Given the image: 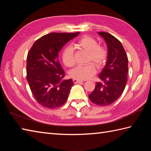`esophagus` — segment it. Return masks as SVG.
<instances>
[{"label": "esophagus", "instance_id": "34e87169", "mask_svg": "<svg viewBox=\"0 0 151 151\" xmlns=\"http://www.w3.org/2000/svg\"><path fill=\"white\" fill-rule=\"evenodd\" d=\"M73 82L74 84H76V83H79V82H82V81H81V80H78V79H73Z\"/></svg>", "mask_w": 151, "mask_h": 151}]
</instances>
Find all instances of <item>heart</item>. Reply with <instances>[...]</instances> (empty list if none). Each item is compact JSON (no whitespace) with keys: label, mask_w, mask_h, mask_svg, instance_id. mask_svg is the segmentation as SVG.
Here are the masks:
<instances>
[{"label":"heart","mask_w":151,"mask_h":151,"mask_svg":"<svg viewBox=\"0 0 151 151\" xmlns=\"http://www.w3.org/2000/svg\"><path fill=\"white\" fill-rule=\"evenodd\" d=\"M76 45L80 49L88 52L87 62L84 65H78L70 70V76L78 80H87L95 75L97 69L94 64L98 68L103 66L108 58V50L104 46L99 45L95 38L89 36H84L77 41ZM63 63L67 67H73L75 64L74 51L71 47H67L62 53ZM93 63L94 64L92 63Z\"/></svg>","instance_id":"obj_1"}]
</instances>
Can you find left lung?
Instances as JSON below:
<instances>
[{
	"mask_svg": "<svg viewBox=\"0 0 151 151\" xmlns=\"http://www.w3.org/2000/svg\"><path fill=\"white\" fill-rule=\"evenodd\" d=\"M99 34L104 38L108 47V58L99 78L103 82L96 83L89 98L99 106H108L116 101L123 93L127 82L128 57L121 43L105 32Z\"/></svg>",
	"mask_w": 151,
	"mask_h": 151,
	"instance_id": "left-lung-1",
	"label": "left lung"
}]
</instances>
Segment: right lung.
<instances>
[{"label":"right lung","instance_id":"obj_1","mask_svg":"<svg viewBox=\"0 0 151 151\" xmlns=\"http://www.w3.org/2000/svg\"><path fill=\"white\" fill-rule=\"evenodd\" d=\"M79 32L45 35L35 41L27 55V80L34 98L49 109L65 103L74 84L72 79L62 81L65 73L58 60V52Z\"/></svg>","mask_w":151,"mask_h":151}]
</instances>
